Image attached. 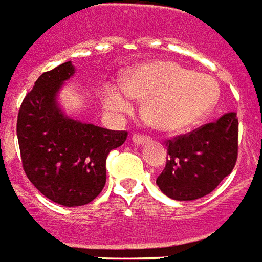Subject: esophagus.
<instances>
[{
  "mask_svg": "<svg viewBox=\"0 0 262 262\" xmlns=\"http://www.w3.org/2000/svg\"><path fill=\"white\" fill-rule=\"evenodd\" d=\"M148 141H149V138L145 137V135H141V134L133 135V142H134L135 145H144V144H146Z\"/></svg>",
  "mask_w": 262,
  "mask_h": 262,
  "instance_id": "34e87169",
  "label": "esophagus"
}]
</instances>
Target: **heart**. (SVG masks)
Returning a JSON list of instances; mask_svg holds the SVG:
<instances>
[{
  "label": "heart",
  "mask_w": 262,
  "mask_h": 262,
  "mask_svg": "<svg viewBox=\"0 0 262 262\" xmlns=\"http://www.w3.org/2000/svg\"><path fill=\"white\" fill-rule=\"evenodd\" d=\"M219 84L211 76L194 73L173 62L141 66L124 84L104 87L105 105L117 113L133 108V98L146 101L145 116L162 131H182L199 122L214 107Z\"/></svg>",
  "instance_id": "b5f03b06"
}]
</instances>
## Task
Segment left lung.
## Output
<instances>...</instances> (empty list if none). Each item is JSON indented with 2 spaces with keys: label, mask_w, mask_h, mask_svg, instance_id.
<instances>
[{
  "label": "left lung",
  "mask_w": 262,
  "mask_h": 262,
  "mask_svg": "<svg viewBox=\"0 0 262 262\" xmlns=\"http://www.w3.org/2000/svg\"><path fill=\"white\" fill-rule=\"evenodd\" d=\"M166 166L157 185L173 200H194L213 192L231 173L238 152V120L227 113L166 142Z\"/></svg>",
  "instance_id": "left-lung-1"
}]
</instances>
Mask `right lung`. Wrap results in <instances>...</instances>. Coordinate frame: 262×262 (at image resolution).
<instances>
[{"mask_svg": "<svg viewBox=\"0 0 262 262\" xmlns=\"http://www.w3.org/2000/svg\"><path fill=\"white\" fill-rule=\"evenodd\" d=\"M75 75L72 62L45 72L28 93L16 121L24 170L40 193L68 207L90 203L105 185L110 151L127 140V131H111L68 117L57 94Z\"/></svg>", "mask_w": 262, "mask_h": 262, "instance_id": "right-lung-1", "label": "right lung"}]
</instances>
